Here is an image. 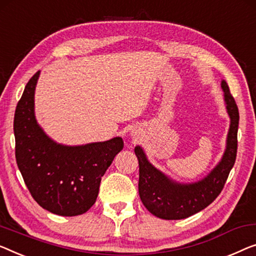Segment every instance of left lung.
I'll list each match as a JSON object with an SVG mask.
<instances>
[{"instance_id": "1", "label": "left lung", "mask_w": 256, "mask_h": 256, "mask_svg": "<svg viewBox=\"0 0 256 256\" xmlns=\"http://www.w3.org/2000/svg\"><path fill=\"white\" fill-rule=\"evenodd\" d=\"M222 88L224 90L228 113L231 118L226 150L222 162L204 179L192 184L173 182L148 162L142 148H135L140 166V198L144 206L154 216L162 220L187 218L206 208L223 190L236 157L239 110L225 80L222 82Z\"/></svg>"}]
</instances>
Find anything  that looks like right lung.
Here are the masks:
<instances>
[{"label":"right lung","mask_w":256,"mask_h":256,"mask_svg":"<svg viewBox=\"0 0 256 256\" xmlns=\"http://www.w3.org/2000/svg\"><path fill=\"white\" fill-rule=\"evenodd\" d=\"M33 75L17 104L14 119L18 168L36 202L60 216H78L94 204L102 176L124 148L121 137L80 146L56 144L36 124Z\"/></svg>","instance_id":"right-lung-1"}]
</instances>
